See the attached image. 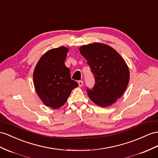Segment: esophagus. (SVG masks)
Returning <instances> with one entry per match:
<instances>
[{
    "label": "esophagus",
    "mask_w": 158,
    "mask_h": 158,
    "mask_svg": "<svg viewBox=\"0 0 158 158\" xmlns=\"http://www.w3.org/2000/svg\"><path fill=\"white\" fill-rule=\"evenodd\" d=\"M78 84H79V85L80 86V87H81L83 85V81H78Z\"/></svg>",
    "instance_id": "1"
}]
</instances>
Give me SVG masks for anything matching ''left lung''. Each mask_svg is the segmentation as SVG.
I'll return each instance as SVG.
<instances>
[{
    "label": "left lung",
    "instance_id": "obj_1",
    "mask_svg": "<svg viewBox=\"0 0 158 158\" xmlns=\"http://www.w3.org/2000/svg\"><path fill=\"white\" fill-rule=\"evenodd\" d=\"M79 51L95 77L94 87H87L89 98L101 107L111 106L127 87L129 71L125 60L112 47L102 43L83 45Z\"/></svg>",
    "mask_w": 158,
    "mask_h": 158
}]
</instances>
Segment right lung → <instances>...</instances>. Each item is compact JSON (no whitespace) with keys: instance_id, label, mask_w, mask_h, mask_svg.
I'll list each match as a JSON object with an SVG mask.
<instances>
[{"instance_id":"right-lung-1","label":"right lung","mask_w":158,"mask_h":158,"mask_svg":"<svg viewBox=\"0 0 158 158\" xmlns=\"http://www.w3.org/2000/svg\"><path fill=\"white\" fill-rule=\"evenodd\" d=\"M69 49L64 47L51 49L39 59L33 73L35 90L47 106L59 108L66 103L78 83L71 77L64 64Z\"/></svg>"}]
</instances>
